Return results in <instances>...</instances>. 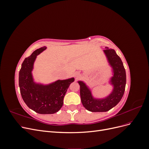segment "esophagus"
I'll return each mask as SVG.
<instances>
[{
    "label": "esophagus",
    "mask_w": 149,
    "mask_h": 149,
    "mask_svg": "<svg viewBox=\"0 0 149 149\" xmlns=\"http://www.w3.org/2000/svg\"><path fill=\"white\" fill-rule=\"evenodd\" d=\"M76 77H79V73H76Z\"/></svg>",
    "instance_id": "esophagus-1"
}]
</instances>
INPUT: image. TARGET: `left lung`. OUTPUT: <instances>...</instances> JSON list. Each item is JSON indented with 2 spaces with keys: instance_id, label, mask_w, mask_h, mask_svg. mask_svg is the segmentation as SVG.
I'll list each match as a JSON object with an SVG mask.
<instances>
[{
  "instance_id": "8db88e82",
  "label": "left lung",
  "mask_w": 149,
  "mask_h": 149,
  "mask_svg": "<svg viewBox=\"0 0 149 149\" xmlns=\"http://www.w3.org/2000/svg\"><path fill=\"white\" fill-rule=\"evenodd\" d=\"M106 48L104 52L114 72L111 79L114 86L112 92L104 99H95L85 83L78 81L81 102L86 109L91 112H106L110 110L120 102L125 91L126 74L123 61L113 49Z\"/></svg>"
}]
</instances>
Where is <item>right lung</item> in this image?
<instances>
[{
    "mask_svg": "<svg viewBox=\"0 0 149 149\" xmlns=\"http://www.w3.org/2000/svg\"><path fill=\"white\" fill-rule=\"evenodd\" d=\"M47 48L36 49L26 58L19 71V87L24 101L29 108L38 114H52L59 111L63 104V98L70 84L74 79L58 80L48 85L35 83L31 71L36 57Z\"/></svg>",
    "mask_w": 149,
    "mask_h": 149,
    "instance_id": "1",
    "label": "right lung"
}]
</instances>
